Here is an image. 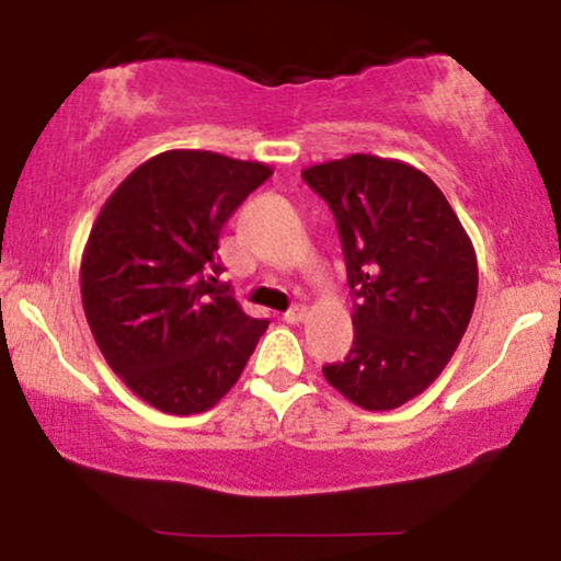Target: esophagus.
Listing matches in <instances>:
<instances>
[{
  "label": "esophagus",
  "mask_w": 561,
  "mask_h": 561,
  "mask_svg": "<svg viewBox=\"0 0 561 561\" xmlns=\"http://www.w3.org/2000/svg\"><path fill=\"white\" fill-rule=\"evenodd\" d=\"M308 317V311H306V306H295V308H289V311L285 313V321L287 324H300L302 319Z\"/></svg>",
  "instance_id": "34e87169"
}]
</instances>
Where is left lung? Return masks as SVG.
Returning <instances> with one entry per match:
<instances>
[{
	"label": "left lung",
	"mask_w": 561,
	"mask_h": 561,
	"mask_svg": "<svg viewBox=\"0 0 561 561\" xmlns=\"http://www.w3.org/2000/svg\"><path fill=\"white\" fill-rule=\"evenodd\" d=\"M343 242L353 347L327 382L366 411H392L440 377L478 298V255L433 179L403 160L347 156L302 169Z\"/></svg>",
	"instance_id": "8db88e82"
}]
</instances>
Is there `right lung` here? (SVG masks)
<instances>
[{"label": "right lung", "instance_id": "obj_1", "mask_svg": "<svg viewBox=\"0 0 561 561\" xmlns=\"http://www.w3.org/2000/svg\"><path fill=\"white\" fill-rule=\"evenodd\" d=\"M259 160L165 150L105 199L81 255V300L102 356L165 414L208 411L234 388L268 321L216 279L227 218L272 176Z\"/></svg>", "mask_w": 561, "mask_h": 561}]
</instances>
